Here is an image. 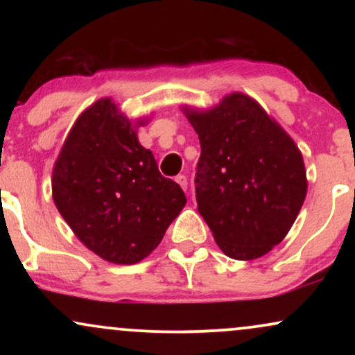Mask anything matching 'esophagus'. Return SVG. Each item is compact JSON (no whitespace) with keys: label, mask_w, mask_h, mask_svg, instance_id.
<instances>
[{"label":"esophagus","mask_w":355,"mask_h":355,"mask_svg":"<svg viewBox=\"0 0 355 355\" xmlns=\"http://www.w3.org/2000/svg\"><path fill=\"white\" fill-rule=\"evenodd\" d=\"M175 182H177L178 185H180L183 190H187V185H189V180H187L185 175H178V177L175 178Z\"/></svg>","instance_id":"1"}]
</instances>
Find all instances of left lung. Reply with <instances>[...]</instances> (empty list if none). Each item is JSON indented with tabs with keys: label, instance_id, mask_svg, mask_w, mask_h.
Segmentation results:
<instances>
[{
	"label": "left lung",
	"instance_id": "left-lung-1",
	"mask_svg": "<svg viewBox=\"0 0 355 355\" xmlns=\"http://www.w3.org/2000/svg\"><path fill=\"white\" fill-rule=\"evenodd\" d=\"M200 140L195 198L223 254L254 260L282 242L307 193L291 137L242 93L209 112L185 110Z\"/></svg>",
	"mask_w": 355,
	"mask_h": 355
}]
</instances>
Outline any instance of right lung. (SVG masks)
Masks as SVG:
<instances>
[{
	"label": "right lung",
	"mask_w": 355,
	"mask_h": 355,
	"mask_svg": "<svg viewBox=\"0 0 355 355\" xmlns=\"http://www.w3.org/2000/svg\"><path fill=\"white\" fill-rule=\"evenodd\" d=\"M51 189L76 237L113 263H137L152 254L187 203L180 185L160 173L110 98L93 103L73 125Z\"/></svg>",
	"instance_id": "1"
}]
</instances>
